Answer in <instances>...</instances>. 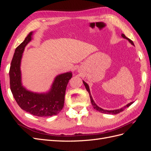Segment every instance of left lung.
Wrapping results in <instances>:
<instances>
[{
	"label": "left lung",
	"instance_id": "obj_1",
	"mask_svg": "<svg viewBox=\"0 0 151 151\" xmlns=\"http://www.w3.org/2000/svg\"><path fill=\"white\" fill-rule=\"evenodd\" d=\"M122 37L123 38H125V39H127L128 41H129V42L132 44V45H134V43H133V42H132V41L131 40H130L129 38H127L126 36H125V35H124V34H122ZM83 83H84V86H85V87H86V90L88 91V92L89 93V96H90V99H91V103H92V105H93V108L96 109V110H97V111H99V112H101V113H106V114H112V115H116V114H118V113H120V112H122V111H123V109H125L126 108H128L129 106H130V105L132 104H133L134 103V102H131V103H129V104H127V105H125V106H123V107H122V108H120V109H114V110H106V109H103V108H100V107H99L98 105L95 103V102L94 101V100H93V98H92V96H91V93H90V89H89V86H88V84H87L86 82H84V81H83Z\"/></svg>",
	"mask_w": 151,
	"mask_h": 151
}]
</instances>
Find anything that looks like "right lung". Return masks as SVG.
I'll list each match as a JSON object with an SVG mask.
<instances>
[{"label":"right lung","instance_id":"right-lung-1","mask_svg":"<svg viewBox=\"0 0 151 151\" xmlns=\"http://www.w3.org/2000/svg\"><path fill=\"white\" fill-rule=\"evenodd\" d=\"M33 33L30 32L15 50L9 70L11 90L17 104L26 112L42 117L56 115L63 107L66 88L72 74L68 72L57 76L47 93L32 92L22 86L21 71L22 53L31 41Z\"/></svg>","mask_w":151,"mask_h":151}]
</instances>
